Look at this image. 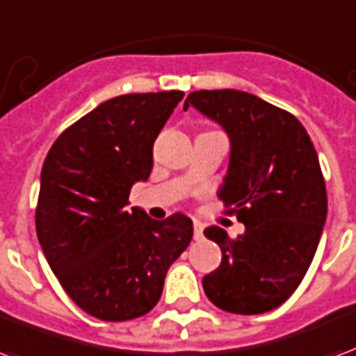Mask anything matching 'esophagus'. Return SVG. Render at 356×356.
I'll return each mask as SVG.
<instances>
[{
  "mask_svg": "<svg viewBox=\"0 0 356 356\" xmlns=\"http://www.w3.org/2000/svg\"><path fill=\"white\" fill-rule=\"evenodd\" d=\"M193 236H195V240H202V238H204V225H202V223H199V221H195Z\"/></svg>",
  "mask_w": 356,
  "mask_h": 356,
  "instance_id": "obj_1",
  "label": "esophagus"
}]
</instances>
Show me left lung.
Returning <instances> with one entry per match:
<instances>
[{"label":"left lung","instance_id":"8db88e82","mask_svg":"<svg viewBox=\"0 0 356 356\" xmlns=\"http://www.w3.org/2000/svg\"><path fill=\"white\" fill-rule=\"evenodd\" d=\"M193 106L231 140L218 197L245 225L231 238L204 234L221 248V264L202 277L212 304L229 314L257 315L282 306L306 276L327 221V188L308 131L293 114L238 90L189 93Z\"/></svg>","mask_w":356,"mask_h":356}]
</instances>
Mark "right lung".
Returning <instances> with one entry per match:
<instances>
[{"label": "right lung", "mask_w": 356, "mask_h": 356, "mask_svg": "<svg viewBox=\"0 0 356 356\" xmlns=\"http://www.w3.org/2000/svg\"><path fill=\"white\" fill-rule=\"evenodd\" d=\"M184 92L129 93L95 106L61 133L42 163L37 238L61 287L101 321L146 315L167 270L193 238V221H156L127 208L148 180L152 148Z\"/></svg>", "instance_id": "obj_1"}]
</instances>
